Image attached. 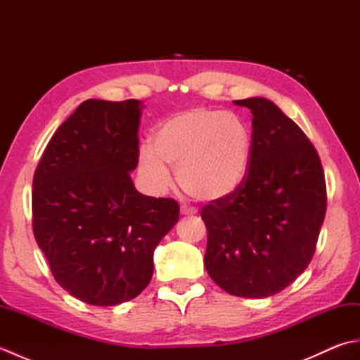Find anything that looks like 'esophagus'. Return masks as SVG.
Wrapping results in <instances>:
<instances>
[{
	"label": "esophagus",
	"mask_w": 360,
	"mask_h": 360,
	"mask_svg": "<svg viewBox=\"0 0 360 360\" xmlns=\"http://www.w3.org/2000/svg\"><path fill=\"white\" fill-rule=\"evenodd\" d=\"M195 213H196V210H193V209H188V207H181V215L188 217V215H195Z\"/></svg>",
	"instance_id": "1"
}]
</instances>
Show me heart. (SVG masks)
Wrapping results in <instances>:
<instances>
[{
    "label": "heart",
    "mask_w": 360,
    "mask_h": 360,
    "mask_svg": "<svg viewBox=\"0 0 360 360\" xmlns=\"http://www.w3.org/2000/svg\"><path fill=\"white\" fill-rule=\"evenodd\" d=\"M252 145L250 128L240 116L196 106L160 122L151 145L141 147L137 168L153 192L170 186V167L186 193L218 202L233 196L248 179Z\"/></svg>",
    "instance_id": "b5f03b06"
}]
</instances>
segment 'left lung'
I'll list each match as a JSON object with an SVG mask.
<instances>
[{
  "label": "left lung",
  "instance_id": "left-lung-1",
  "mask_svg": "<svg viewBox=\"0 0 360 360\" xmlns=\"http://www.w3.org/2000/svg\"><path fill=\"white\" fill-rule=\"evenodd\" d=\"M252 112V162L233 196L201 212L204 264L227 294L264 298L289 286L314 255L326 212L323 168L304 133L264 97L233 101Z\"/></svg>",
  "mask_w": 360,
  "mask_h": 360
}]
</instances>
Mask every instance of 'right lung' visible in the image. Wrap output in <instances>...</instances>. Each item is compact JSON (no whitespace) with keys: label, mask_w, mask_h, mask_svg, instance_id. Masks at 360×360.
Returning <instances> with one entry per match:
<instances>
[{"label":"right lung","mask_w":360,"mask_h":360,"mask_svg":"<svg viewBox=\"0 0 360 360\" xmlns=\"http://www.w3.org/2000/svg\"><path fill=\"white\" fill-rule=\"evenodd\" d=\"M142 102L89 98L58 127L32 182L34 235L53 278L79 300L114 307L153 277V252L179 205L137 192Z\"/></svg>","instance_id":"1"}]
</instances>
